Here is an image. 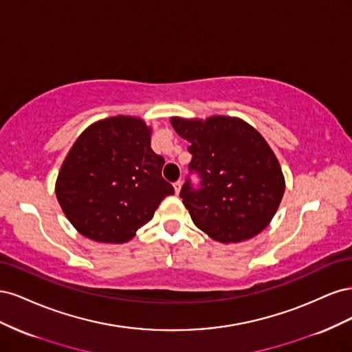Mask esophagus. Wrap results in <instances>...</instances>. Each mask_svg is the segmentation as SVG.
I'll return each instance as SVG.
<instances>
[{"instance_id":"34e87169","label":"esophagus","mask_w":352,"mask_h":352,"mask_svg":"<svg viewBox=\"0 0 352 352\" xmlns=\"http://www.w3.org/2000/svg\"><path fill=\"white\" fill-rule=\"evenodd\" d=\"M173 188H175V192L179 194L180 192V188H182V182H180V180H176V182L173 184Z\"/></svg>"}]
</instances>
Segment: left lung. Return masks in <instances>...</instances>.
<instances>
[{"instance_id":"left-lung-1","label":"left lung","mask_w":352,"mask_h":352,"mask_svg":"<svg viewBox=\"0 0 352 352\" xmlns=\"http://www.w3.org/2000/svg\"><path fill=\"white\" fill-rule=\"evenodd\" d=\"M172 126L192 155L179 194L192 221L223 243L258 235L285 192L282 168L264 138L243 120L225 116L206 122L173 117ZM190 174L199 176L198 186Z\"/></svg>"}]
</instances>
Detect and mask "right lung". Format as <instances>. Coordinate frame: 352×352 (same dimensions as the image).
Segmentation results:
<instances>
[{
  "label": "right lung",
  "instance_id": "1",
  "mask_svg": "<svg viewBox=\"0 0 352 352\" xmlns=\"http://www.w3.org/2000/svg\"><path fill=\"white\" fill-rule=\"evenodd\" d=\"M163 166L164 158L151 150L150 127L133 117H110L73 144L57 177V199L83 236L123 243L175 194Z\"/></svg>",
  "mask_w": 352,
  "mask_h": 352
}]
</instances>
